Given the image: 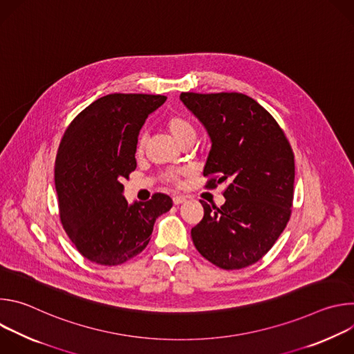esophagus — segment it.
I'll return each mask as SVG.
<instances>
[{"label": "esophagus", "mask_w": 354, "mask_h": 354, "mask_svg": "<svg viewBox=\"0 0 354 354\" xmlns=\"http://www.w3.org/2000/svg\"><path fill=\"white\" fill-rule=\"evenodd\" d=\"M172 200H174V205H175V206H179V205L185 203V201H186V197H185V196H174V197H172Z\"/></svg>", "instance_id": "esophagus-1"}]
</instances>
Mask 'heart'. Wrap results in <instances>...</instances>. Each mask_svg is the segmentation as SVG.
I'll use <instances>...</instances> for the list:
<instances>
[{
	"label": "heart",
	"instance_id": "1",
	"mask_svg": "<svg viewBox=\"0 0 354 354\" xmlns=\"http://www.w3.org/2000/svg\"><path fill=\"white\" fill-rule=\"evenodd\" d=\"M165 127H167L168 133L172 136V138L178 144H180L183 141H187V140H193V137H194V127H193V124L185 116L171 115L165 120ZM142 147H144V138L140 137V140L137 142V151H138V153L142 149ZM167 179L171 180V182H176L178 180V174H175V172L168 174Z\"/></svg>",
	"mask_w": 354,
	"mask_h": 354
}]
</instances>
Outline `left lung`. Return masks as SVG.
I'll return each instance as SVG.
<instances>
[{
    "mask_svg": "<svg viewBox=\"0 0 354 354\" xmlns=\"http://www.w3.org/2000/svg\"><path fill=\"white\" fill-rule=\"evenodd\" d=\"M180 100L212 140L206 186L227 183L221 207L200 200L205 216L192 228L193 243L221 269L254 265L291 216L295 168L290 142L273 116L243 93L182 92Z\"/></svg>",
    "mask_w": 354,
    "mask_h": 354,
    "instance_id": "obj_1",
    "label": "left lung"
}]
</instances>
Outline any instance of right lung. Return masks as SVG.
Wrapping results in <instances>:
<instances>
[{
    "label": "right lung",
    "mask_w": 354,
    "mask_h": 354,
    "mask_svg": "<svg viewBox=\"0 0 354 354\" xmlns=\"http://www.w3.org/2000/svg\"><path fill=\"white\" fill-rule=\"evenodd\" d=\"M164 95L111 93L96 99L67 127L55 164L63 228L80 254L104 266L122 265L148 245L172 198L156 193L129 205L123 179L136 169L138 134Z\"/></svg>",
    "instance_id": "add662e5"
}]
</instances>
